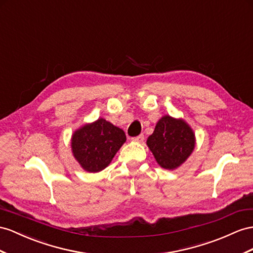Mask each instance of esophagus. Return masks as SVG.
<instances>
[{
    "label": "esophagus",
    "instance_id": "obj_1",
    "mask_svg": "<svg viewBox=\"0 0 253 253\" xmlns=\"http://www.w3.org/2000/svg\"><path fill=\"white\" fill-rule=\"evenodd\" d=\"M132 140H133V141H135V142H143V140H144V135H143V133H142V134H139V135H137V137L132 138Z\"/></svg>",
    "mask_w": 253,
    "mask_h": 253
}]
</instances>
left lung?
Segmentation results:
<instances>
[{
	"label": "left lung",
	"mask_w": 253,
	"mask_h": 253,
	"mask_svg": "<svg viewBox=\"0 0 253 253\" xmlns=\"http://www.w3.org/2000/svg\"><path fill=\"white\" fill-rule=\"evenodd\" d=\"M194 141L192 129L183 120L166 115L158 121L146 143L158 165L173 170L190 156Z\"/></svg>",
	"instance_id": "left-lung-1"
}]
</instances>
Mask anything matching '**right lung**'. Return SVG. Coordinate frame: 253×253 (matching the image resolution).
<instances>
[{"label": "right lung", "mask_w": 253, "mask_h": 253, "mask_svg": "<svg viewBox=\"0 0 253 253\" xmlns=\"http://www.w3.org/2000/svg\"><path fill=\"white\" fill-rule=\"evenodd\" d=\"M125 141L126 134L121 128L98 119L78 129L73 134L71 148L84 170L99 172L111 163Z\"/></svg>", "instance_id": "right-lung-1"}]
</instances>
